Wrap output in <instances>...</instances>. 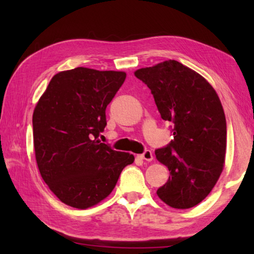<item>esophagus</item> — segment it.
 Returning <instances> with one entry per match:
<instances>
[{"mask_svg":"<svg viewBox=\"0 0 254 254\" xmlns=\"http://www.w3.org/2000/svg\"><path fill=\"white\" fill-rule=\"evenodd\" d=\"M137 158L142 159V160H145V161H152L153 160V154H152L151 151H150V150H147V151H144L142 154H139Z\"/></svg>","mask_w":254,"mask_h":254,"instance_id":"1","label":"esophagus"}]
</instances>
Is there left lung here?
Wrapping results in <instances>:
<instances>
[{
	"mask_svg": "<svg viewBox=\"0 0 254 254\" xmlns=\"http://www.w3.org/2000/svg\"><path fill=\"white\" fill-rule=\"evenodd\" d=\"M134 75L151 89L161 119L174 127V140L154 151L170 171L157 195L170 207H194L224 168L226 120L220 97L203 76L177 60L140 68Z\"/></svg>",
	"mask_w": 254,
	"mask_h": 254,
	"instance_id": "8db88e82",
	"label": "left lung"
}]
</instances>
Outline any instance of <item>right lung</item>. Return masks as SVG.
I'll use <instances>...</instances> for the list:
<instances>
[{
    "instance_id": "add662e5",
    "label": "right lung",
    "mask_w": 254,
    "mask_h": 254,
    "mask_svg": "<svg viewBox=\"0 0 254 254\" xmlns=\"http://www.w3.org/2000/svg\"><path fill=\"white\" fill-rule=\"evenodd\" d=\"M124 71L77 67L51 78L33 111V147L40 175L64 204L86 209L105 199L134 156L101 143L106 106Z\"/></svg>"
}]
</instances>
